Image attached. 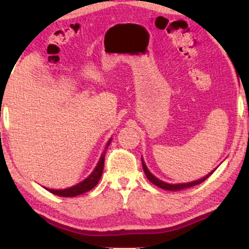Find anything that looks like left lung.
I'll return each mask as SVG.
<instances>
[{"label":"left lung","mask_w":249,"mask_h":249,"mask_svg":"<svg viewBox=\"0 0 249 249\" xmlns=\"http://www.w3.org/2000/svg\"><path fill=\"white\" fill-rule=\"evenodd\" d=\"M142 170H144V172H145V174H146V177H147V179L150 180L151 182H152L153 185H156V186H158V187H160V188H162V190H167V191H179V190H184V188H188V187H192V186H196V185H199V184H201L202 181H205V180H206L208 177L210 176H212V173L214 172H211V173H208L206 177H204V178L202 179H199V180H196V181H192V182H187V184H167V182H164V181H161V180H159V179H157L156 177L153 176L152 173L150 172V171L147 170V167H146V165L144 164V161L142 160Z\"/></svg>","instance_id":"1"}]
</instances>
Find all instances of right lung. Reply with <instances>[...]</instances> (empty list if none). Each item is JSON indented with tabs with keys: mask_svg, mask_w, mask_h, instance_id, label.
<instances>
[{
	"mask_svg": "<svg viewBox=\"0 0 249 249\" xmlns=\"http://www.w3.org/2000/svg\"><path fill=\"white\" fill-rule=\"evenodd\" d=\"M110 142H111V139L108 141L107 147L105 148L108 147V144H110ZM105 153H107V150H104V152H103L102 157H101V160H99L98 164H97L95 171H93V172L91 173L87 179L83 180V181L79 182V184H77L76 186H72L70 188H65V190H49V188H47V190L49 191V192H51L53 194H56V196H79V194H83V193L88 192V191L92 190V188L95 187L97 184H98L99 179H101V177H102L103 168H104Z\"/></svg>",
	"mask_w": 249,
	"mask_h": 249,
	"instance_id": "add662e5",
	"label": "right lung"
}]
</instances>
